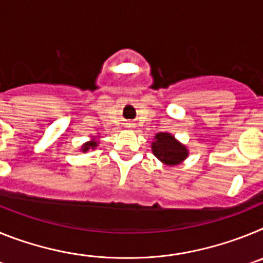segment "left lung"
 <instances>
[{"instance_id": "obj_1", "label": "left lung", "mask_w": 263, "mask_h": 263, "mask_svg": "<svg viewBox=\"0 0 263 263\" xmlns=\"http://www.w3.org/2000/svg\"><path fill=\"white\" fill-rule=\"evenodd\" d=\"M155 142H153V153L163 163L175 166L185 159L188 155L187 148L176 141L171 134L159 133L155 136Z\"/></svg>"}]
</instances>
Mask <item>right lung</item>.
<instances>
[{
	"label": "right lung",
	"instance_id": "1",
	"mask_svg": "<svg viewBox=\"0 0 263 263\" xmlns=\"http://www.w3.org/2000/svg\"><path fill=\"white\" fill-rule=\"evenodd\" d=\"M97 146V142L96 141H90V142H88V143H85L84 146H83V152H88V150H89V148H95Z\"/></svg>",
	"mask_w": 263,
	"mask_h": 263
}]
</instances>
